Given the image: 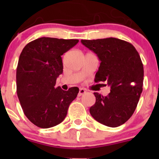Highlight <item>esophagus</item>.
Returning a JSON list of instances; mask_svg holds the SVG:
<instances>
[{
    "mask_svg": "<svg viewBox=\"0 0 159 159\" xmlns=\"http://www.w3.org/2000/svg\"><path fill=\"white\" fill-rule=\"evenodd\" d=\"M85 92H86V90L82 89V88H81V89H79V91H78V96H81V95H83V94H84Z\"/></svg>",
    "mask_w": 159,
    "mask_h": 159,
    "instance_id": "esophagus-1",
    "label": "esophagus"
}]
</instances>
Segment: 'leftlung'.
I'll return each mask as SVG.
<instances>
[{
	"label": "left lung",
	"instance_id": "left-lung-1",
	"mask_svg": "<svg viewBox=\"0 0 159 159\" xmlns=\"http://www.w3.org/2000/svg\"><path fill=\"white\" fill-rule=\"evenodd\" d=\"M81 41L101 61L94 81H106L111 88L105 97L94 93L96 102L90 114L108 127L121 125L133 115L142 92L144 68L139 52L131 44L115 38Z\"/></svg>",
	"mask_w": 159,
	"mask_h": 159
}]
</instances>
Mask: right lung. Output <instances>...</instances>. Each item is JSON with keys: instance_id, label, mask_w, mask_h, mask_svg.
Returning <instances> with one entry per match:
<instances>
[{"instance_id": "1", "label": "right lung", "mask_w": 159, "mask_h": 159, "mask_svg": "<svg viewBox=\"0 0 159 159\" xmlns=\"http://www.w3.org/2000/svg\"><path fill=\"white\" fill-rule=\"evenodd\" d=\"M76 39L38 38L20 53L16 73L17 94L24 113L34 125L48 129L60 124L79 89L55 88L63 72L61 55L78 43Z\"/></svg>"}]
</instances>
